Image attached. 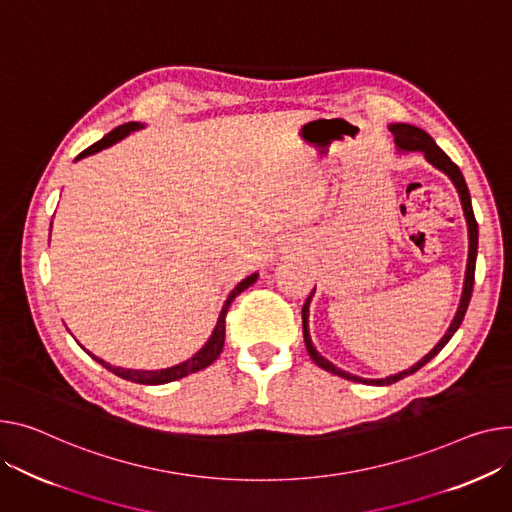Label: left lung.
<instances>
[{"label":"left lung","mask_w":512,"mask_h":512,"mask_svg":"<svg viewBox=\"0 0 512 512\" xmlns=\"http://www.w3.org/2000/svg\"><path fill=\"white\" fill-rule=\"evenodd\" d=\"M389 131L393 133V140H395V150L397 152H422L426 162L432 164L436 170H440L442 175H447L449 181L455 185L457 193H459V199H461V208H463V216H465V222H467V236H469V251H467V267H465V280H463V292H461V300H459V306H457V313L447 329V333L440 337V342L424 356L420 358L414 366L405 368L397 374H389V377L385 379H364V377H356V374H350L342 368H337L333 362H329L327 358H323L317 348L313 346V339H311V331H309V309H311V300H313V294L315 290L311 292V296L306 298L304 306H302V333H304V344H306V352H309V356L313 358V362L317 366H321L323 370L331 372V374H337V377L342 379H348V381H354V383H364V385H393L397 381H401L403 377H410V374H414L416 370H420L424 364H428L442 348H445L449 344V339L455 335V331L459 329L463 317H465V311L469 306V300H471V292H473V274H475V259H478V222H475V216H473V208H471V197H469V189L465 185V179L461 175L459 166L442 152L436 142L430 138V135L416 127V125H410V123H389L387 125Z\"/></svg>","instance_id":"8db88e82"}]
</instances>
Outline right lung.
Instances as JSON below:
<instances>
[{
  "label": "right lung",
  "instance_id": "1",
  "mask_svg": "<svg viewBox=\"0 0 512 512\" xmlns=\"http://www.w3.org/2000/svg\"><path fill=\"white\" fill-rule=\"evenodd\" d=\"M140 129H144V123H138V121H131V123L119 125L117 129H113L111 133H107L105 138L98 140V142L92 144L90 148H86L76 160H82V158H86V156H90V154H96V152H100V150H105V148H109V146L121 142L123 138H127L129 133L140 131ZM257 278H259V274H251L249 278H245L243 282H238V284L234 286V290L228 294V298H226V302H224V306H222L220 317H218V321H216V327H214V331H212L208 342L203 344V348H201L199 352H195L189 360H185V362H181V364H175V366H170V368H160V370H135V368L113 366V364L105 362L102 358H96V356L90 354V352H88V356H92L98 364H102L107 370H111L113 374H117V377H121V379H125V381H131V383H140V385H164V383H173V381H179V379L187 377V374H191V372H197V370H201V368H208V366L220 356V352H222V348H224V335H226L224 319H226V311H228L230 302H232L238 294H241L243 290H247L249 286H253V284L257 282Z\"/></svg>",
  "mask_w": 512,
  "mask_h": 512
}]
</instances>
